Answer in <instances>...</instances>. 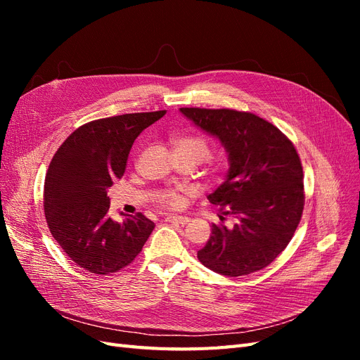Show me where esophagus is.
<instances>
[{
    "mask_svg": "<svg viewBox=\"0 0 360 360\" xmlns=\"http://www.w3.org/2000/svg\"><path fill=\"white\" fill-rule=\"evenodd\" d=\"M165 221L167 222H176L179 225H186L189 222V217H186V216H167Z\"/></svg>",
    "mask_w": 360,
    "mask_h": 360,
    "instance_id": "34e87169",
    "label": "esophagus"
}]
</instances>
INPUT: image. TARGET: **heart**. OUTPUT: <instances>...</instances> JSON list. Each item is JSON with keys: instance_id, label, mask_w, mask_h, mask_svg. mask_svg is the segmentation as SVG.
<instances>
[{"instance_id": "heart-1", "label": "heart", "mask_w": 360, "mask_h": 360, "mask_svg": "<svg viewBox=\"0 0 360 360\" xmlns=\"http://www.w3.org/2000/svg\"><path fill=\"white\" fill-rule=\"evenodd\" d=\"M171 146L174 155H183L193 160L195 165L205 160L210 156V144L202 135L198 134H184L177 135L171 139ZM160 202L171 209H179L181 205V197L177 192H165L162 193Z\"/></svg>"}]
</instances>
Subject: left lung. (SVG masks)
<instances>
[{
	"label": "left lung",
	"mask_w": 360,
	"mask_h": 360,
	"mask_svg": "<svg viewBox=\"0 0 360 360\" xmlns=\"http://www.w3.org/2000/svg\"><path fill=\"white\" fill-rule=\"evenodd\" d=\"M180 112L221 141L230 163L225 181L207 198L236 222L231 228L213 224L198 259L224 276L267 267L290 243L303 212V171L296 148L255 114L205 108H180Z\"/></svg>",
	"instance_id": "obj_1"
}]
</instances>
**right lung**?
Returning a JSON list of instances; mask_svg holds the SVG:
<instances>
[{"mask_svg":"<svg viewBox=\"0 0 360 360\" xmlns=\"http://www.w3.org/2000/svg\"><path fill=\"white\" fill-rule=\"evenodd\" d=\"M167 111L94 120L78 127L52 158L43 205L49 231L90 274L110 275L132 263L155 224L144 214L112 221L106 189L122 179L138 135Z\"/></svg>","mask_w":360,"mask_h":360,"instance_id":"1","label":"right lung"}]
</instances>
